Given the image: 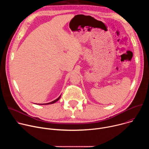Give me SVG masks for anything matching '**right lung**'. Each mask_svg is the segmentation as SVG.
Wrapping results in <instances>:
<instances>
[{
	"label": "right lung",
	"mask_w": 149,
	"mask_h": 149,
	"mask_svg": "<svg viewBox=\"0 0 149 149\" xmlns=\"http://www.w3.org/2000/svg\"><path fill=\"white\" fill-rule=\"evenodd\" d=\"M60 97H61V95L57 98V99H56L55 100H54V101H52V102H48V103H46V104H42V105H48V104H54V103H55V102H56L57 101H58L59 100V98H60Z\"/></svg>",
	"instance_id": "1"
}]
</instances>
